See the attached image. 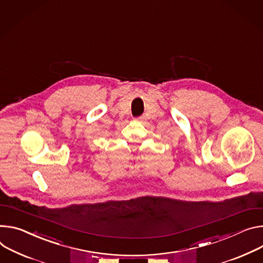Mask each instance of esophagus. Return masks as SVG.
Here are the masks:
<instances>
[{
	"label": "esophagus",
	"instance_id": "obj_1",
	"mask_svg": "<svg viewBox=\"0 0 263 263\" xmlns=\"http://www.w3.org/2000/svg\"><path fill=\"white\" fill-rule=\"evenodd\" d=\"M145 119H146L145 116H138V117L135 118V121H137V122H145Z\"/></svg>",
	"mask_w": 263,
	"mask_h": 263
}]
</instances>
